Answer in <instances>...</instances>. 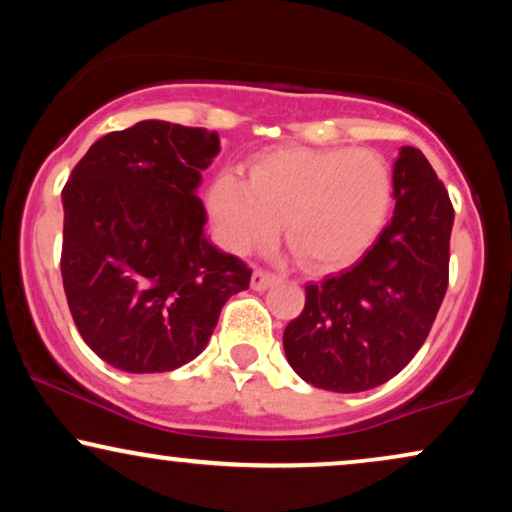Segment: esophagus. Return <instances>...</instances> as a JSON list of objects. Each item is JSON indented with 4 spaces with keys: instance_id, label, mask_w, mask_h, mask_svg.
Returning <instances> with one entry per match:
<instances>
[{
    "instance_id": "esophagus-1",
    "label": "esophagus",
    "mask_w": 512,
    "mask_h": 512,
    "mask_svg": "<svg viewBox=\"0 0 512 512\" xmlns=\"http://www.w3.org/2000/svg\"><path fill=\"white\" fill-rule=\"evenodd\" d=\"M274 281H276V276L271 274V271L255 269V271H252V281H250V286L255 288V290H267Z\"/></svg>"
}]
</instances>
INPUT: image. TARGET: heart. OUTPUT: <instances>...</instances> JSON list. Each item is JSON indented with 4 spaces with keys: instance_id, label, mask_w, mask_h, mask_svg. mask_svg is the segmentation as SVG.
I'll return each mask as SVG.
<instances>
[{
    "instance_id": "1",
    "label": "heart",
    "mask_w": 512,
    "mask_h": 512,
    "mask_svg": "<svg viewBox=\"0 0 512 512\" xmlns=\"http://www.w3.org/2000/svg\"><path fill=\"white\" fill-rule=\"evenodd\" d=\"M390 167L364 148H281L257 160L250 181L219 174L210 210L234 252L262 250L286 222L297 262L309 271L352 264L383 226Z\"/></svg>"
}]
</instances>
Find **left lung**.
<instances>
[{"label": "left lung", "mask_w": 512, "mask_h": 512, "mask_svg": "<svg viewBox=\"0 0 512 512\" xmlns=\"http://www.w3.org/2000/svg\"><path fill=\"white\" fill-rule=\"evenodd\" d=\"M394 215L366 255L304 286L302 314L283 331L293 371L319 390L364 392L416 357L449 286L454 205L423 153L394 160Z\"/></svg>", "instance_id": "obj_1"}]
</instances>
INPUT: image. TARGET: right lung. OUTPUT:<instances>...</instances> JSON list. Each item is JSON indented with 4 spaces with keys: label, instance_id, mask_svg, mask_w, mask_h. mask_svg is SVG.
<instances>
[{
    "label": "right lung",
    "instance_id": "obj_1",
    "mask_svg": "<svg viewBox=\"0 0 512 512\" xmlns=\"http://www.w3.org/2000/svg\"><path fill=\"white\" fill-rule=\"evenodd\" d=\"M217 132L144 120L92 144L63 186L61 276L82 340L127 373H165L208 345L252 271L203 234L200 174Z\"/></svg>",
    "mask_w": 512,
    "mask_h": 512
}]
</instances>
